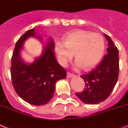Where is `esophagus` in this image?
<instances>
[{
  "instance_id": "obj_1",
  "label": "esophagus",
  "mask_w": 128,
  "mask_h": 128,
  "mask_svg": "<svg viewBox=\"0 0 128 128\" xmlns=\"http://www.w3.org/2000/svg\"><path fill=\"white\" fill-rule=\"evenodd\" d=\"M66 76H67V78H72V77L74 76V74H72L69 73V72H68Z\"/></svg>"
}]
</instances>
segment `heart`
I'll use <instances>...</instances> for the list:
<instances>
[{
    "label": "heart",
    "mask_w": 128,
    "mask_h": 128,
    "mask_svg": "<svg viewBox=\"0 0 128 128\" xmlns=\"http://www.w3.org/2000/svg\"><path fill=\"white\" fill-rule=\"evenodd\" d=\"M54 49L62 66H66L74 54L76 68L83 67L85 70H90L97 66L102 58L105 42L100 34L76 30L66 35L64 43H57Z\"/></svg>",
    "instance_id": "b5f03b06"
}]
</instances>
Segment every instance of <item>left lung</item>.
Segmentation results:
<instances>
[{"mask_svg": "<svg viewBox=\"0 0 128 128\" xmlns=\"http://www.w3.org/2000/svg\"><path fill=\"white\" fill-rule=\"evenodd\" d=\"M108 40L107 54L95 69L81 76L86 87L82 93L76 94L84 103L96 104L106 100L116 86L119 74L118 50L110 37L104 34Z\"/></svg>", "mask_w": 128, "mask_h": 128, "instance_id": "left-lung-1", "label": "left lung"}]
</instances>
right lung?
I'll use <instances>...</instances> for the list:
<instances>
[{
	"label": "right lung",
	"instance_id": "1",
	"mask_svg": "<svg viewBox=\"0 0 128 128\" xmlns=\"http://www.w3.org/2000/svg\"><path fill=\"white\" fill-rule=\"evenodd\" d=\"M35 28L26 32L18 39L14 50L11 64V78L16 93L28 103L44 105L54 95L55 84L66 78V70L58 63L54 54V40L48 39L40 56L28 63L21 56L24 42L30 37L43 41Z\"/></svg>",
	"mask_w": 128,
	"mask_h": 128
}]
</instances>
